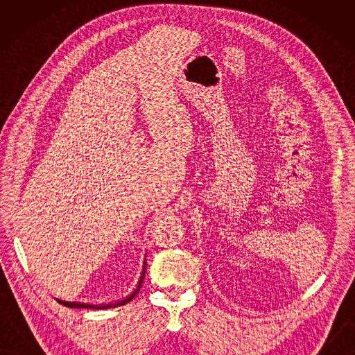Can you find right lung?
Masks as SVG:
<instances>
[{"mask_svg":"<svg viewBox=\"0 0 355 355\" xmlns=\"http://www.w3.org/2000/svg\"><path fill=\"white\" fill-rule=\"evenodd\" d=\"M145 273H146V256H145V261H143V270H141V275H140V279H139V282H137V286H135V290L130 294V296H126L125 299L119 300V302H114V304H108V305H88V304H79V302H65V300H61V299H56V300L61 305L70 306V308H92V310H103V308H114V306L125 305L128 302H131V300L135 297V294L139 293L143 279H145Z\"/></svg>","mask_w":355,"mask_h":355,"instance_id":"add662e5","label":"right lung"}]
</instances>
